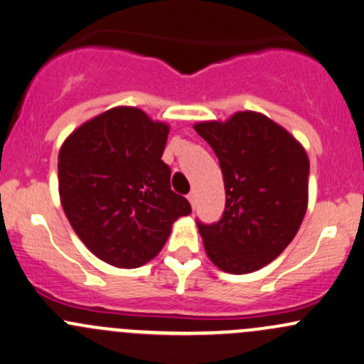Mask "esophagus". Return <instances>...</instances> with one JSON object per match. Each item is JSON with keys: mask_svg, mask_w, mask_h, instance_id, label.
<instances>
[{"mask_svg": "<svg viewBox=\"0 0 364 364\" xmlns=\"http://www.w3.org/2000/svg\"><path fill=\"white\" fill-rule=\"evenodd\" d=\"M188 200H190V204H192V208H195V205H197V192H190Z\"/></svg>", "mask_w": 364, "mask_h": 364, "instance_id": "obj_1", "label": "esophagus"}]
</instances>
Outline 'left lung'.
<instances>
[{"label": "left lung", "mask_w": 364, "mask_h": 364, "mask_svg": "<svg viewBox=\"0 0 364 364\" xmlns=\"http://www.w3.org/2000/svg\"><path fill=\"white\" fill-rule=\"evenodd\" d=\"M195 131L216 153L223 172V216L197 221L209 259L228 274L274 262L296 235L307 211L309 159L301 144L265 114L240 112Z\"/></svg>", "instance_id": "obj_1"}]
</instances>
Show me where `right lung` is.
Listing matches in <instances>:
<instances>
[{"instance_id":"add662e5","label":"right lung","mask_w":364,"mask_h":364,"mask_svg":"<svg viewBox=\"0 0 364 364\" xmlns=\"http://www.w3.org/2000/svg\"><path fill=\"white\" fill-rule=\"evenodd\" d=\"M169 127L137 108L83 124L59 151L60 204L73 230L102 262L136 269L159 255L190 202L171 190L162 160Z\"/></svg>"}]
</instances>
